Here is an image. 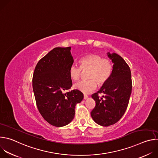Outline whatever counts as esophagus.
Returning <instances> with one entry per match:
<instances>
[{
  "label": "esophagus",
  "instance_id": "esophagus-1",
  "mask_svg": "<svg viewBox=\"0 0 158 158\" xmlns=\"http://www.w3.org/2000/svg\"><path fill=\"white\" fill-rule=\"evenodd\" d=\"M87 98H88V96H87V95L84 94V99H86Z\"/></svg>",
  "mask_w": 158,
  "mask_h": 158
}]
</instances>
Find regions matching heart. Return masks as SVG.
Listing matches in <instances>:
<instances>
[{
	"label": "heart",
	"instance_id": "b5f03b06",
	"mask_svg": "<svg viewBox=\"0 0 158 158\" xmlns=\"http://www.w3.org/2000/svg\"><path fill=\"white\" fill-rule=\"evenodd\" d=\"M82 71H87V80H82L76 82L74 87L79 91L89 94L96 89L97 83L102 85L110 78L113 71V63L110 59L102 57L97 54H91L82 57L80 59V67L73 64L69 68L71 78L77 80Z\"/></svg>",
	"mask_w": 158,
	"mask_h": 158
}]
</instances>
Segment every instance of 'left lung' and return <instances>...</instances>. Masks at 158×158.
<instances>
[{
  "mask_svg": "<svg viewBox=\"0 0 158 158\" xmlns=\"http://www.w3.org/2000/svg\"><path fill=\"white\" fill-rule=\"evenodd\" d=\"M112 59L113 71L109 80L91 96L96 106L91 112L93 120L102 126L116 123L127 109L132 91L131 73L125 60L117 54H107ZM105 95L100 97L98 94Z\"/></svg>",
  "mask_w": 158,
  "mask_h": 158,
  "instance_id": "1",
  "label": "left lung"
}]
</instances>
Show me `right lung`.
Returning a JSON list of instances; mask_svg holds the SVG:
<instances>
[{
  "label": "right lung",
  "instance_id": "right-lung-1",
  "mask_svg": "<svg viewBox=\"0 0 158 158\" xmlns=\"http://www.w3.org/2000/svg\"><path fill=\"white\" fill-rule=\"evenodd\" d=\"M71 47L56 48L37 62L33 74L32 87L37 109L50 124L62 127L74 119L75 106L84 98L73 85L69 74L74 60Z\"/></svg>",
  "mask_w": 158,
  "mask_h": 158
}]
</instances>
